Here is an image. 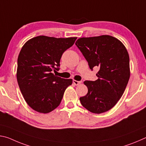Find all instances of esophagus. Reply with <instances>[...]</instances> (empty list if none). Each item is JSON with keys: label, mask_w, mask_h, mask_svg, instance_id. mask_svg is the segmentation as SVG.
I'll use <instances>...</instances> for the list:
<instances>
[{"label": "esophagus", "mask_w": 146, "mask_h": 146, "mask_svg": "<svg viewBox=\"0 0 146 146\" xmlns=\"http://www.w3.org/2000/svg\"><path fill=\"white\" fill-rule=\"evenodd\" d=\"M73 84L75 85H76V86H78V85H79L80 84H81V81H77V80H73Z\"/></svg>", "instance_id": "34e87169"}]
</instances>
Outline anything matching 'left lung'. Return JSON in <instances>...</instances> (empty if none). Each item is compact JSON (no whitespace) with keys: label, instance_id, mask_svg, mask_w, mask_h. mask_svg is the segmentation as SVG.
<instances>
[{"label":"left lung","instance_id":"1","mask_svg":"<svg viewBox=\"0 0 146 146\" xmlns=\"http://www.w3.org/2000/svg\"><path fill=\"white\" fill-rule=\"evenodd\" d=\"M91 70L98 67V79L84 81L88 89L81 104L96 114L108 111L122 97L130 77L129 56L125 46L114 36L104 35L79 38L76 42Z\"/></svg>","mask_w":146,"mask_h":146}]
</instances>
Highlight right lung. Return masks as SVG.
<instances>
[{"instance_id": "1", "label": "right lung", "mask_w": 146, "mask_h": 146, "mask_svg": "<svg viewBox=\"0 0 146 146\" xmlns=\"http://www.w3.org/2000/svg\"><path fill=\"white\" fill-rule=\"evenodd\" d=\"M77 37L55 38L40 35L24 44L17 60V79L24 100L40 113H48L60 105L64 91L72 84L51 73L58 70L61 56Z\"/></svg>"}]
</instances>
